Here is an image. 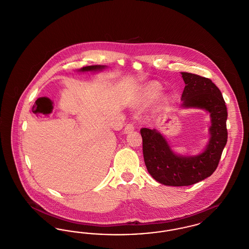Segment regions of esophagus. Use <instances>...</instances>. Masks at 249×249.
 <instances>
[{
    "instance_id": "obj_1",
    "label": "esophagus",
    "mask_w": 249,
    "mask_h": 249,
    "mask_svg": "<svg viewBox=\"0 0 249 249\" xmlns=\"http://www.w3.org/2000/svg\"><path fill=\"white\" fill-rule=\"evenodd\" d=\"M134 130V125L133 123H129L127 124V126L124 128V133H129L130 131Z\"/></svg>"
}]
</instances>
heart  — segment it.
Here are the masks:
<instances>
[{"label": "heart", "mask_w": 249, "mask_h": 249, "mask_svg": "<svg viewBox=\"0 0 249 249\" xmlns=\"http://www.w3.org/2000/svg\"><path fill=\"white\" fill-rule=\"evenodd\" d=\"M160 91H161L160 86H159L158 84L156 83L149 84L144 89L142 99H143L144 102H151V101H153L156 98L159 97V95L160 94ZM168 102H169V97L168 96H164L161 99V104L162 105L167 104Z\"/></svg>", "instance_id": "obj_1"}]
</instances>
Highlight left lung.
I'll return each mask as SVG.
<instances>
[{
    "mask_svg": "<svg viewBox=\"0 0 249 249\" xmlns=\"http://www.w3.org/2000/svg\"><path fill=\"white\" fill-rule=\"evenodd\" d=\"M185 82L181 107L201 109L210 116L209 139L197 155L177 154L165 137L156 129H141L142 154L146 169L155 180L165 186H190L209 178L218 165L228 138L227 107L223 96L208 78L181 72Z\"/></svg>",
    "mask_w": 249,
    "mask_h": 249,
    "instance_id": "1",
    "label": "left lung"
}]
</instances>
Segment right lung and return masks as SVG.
I'll return each mask as SVG.
<instances>
[{"instance_id": "right-lung-1", "label": "right lung", "mask_w": 249, "mask_h": 249, "mask_svg": "<svg viewBox=\"0 0 249 249\" xmlns=\"http://www.w3.org/2000/svg\"><path fill=\"white\" fill-rule=\"evenodd\" d=\"M107 66L106 65H91V66H86L83 67L79 70H77V71H80V72H86V71H101L103 70H105L107 68Z\"/></svg>"}]
</instances>
